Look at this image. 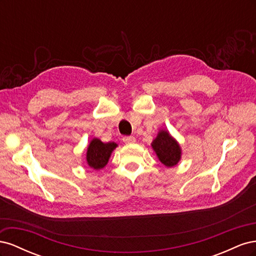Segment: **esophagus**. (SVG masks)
<instances>
[{
  "label": "esophagus",
  "mask_w": 256,
  "mask_h": 256,
  "mask_svg": "<svg viewBox=\"0 0 256 256\" xmlns=\"http://www.w3.org/2000/svg\"><path fill=\"white\" fill-rule=\"evenodd\" d=\"M122 141H124V143H126V144H134V143H136V138L132 136H124Z\"/></svg>",
  "instance_id": "34e87169"
}]
</instances>
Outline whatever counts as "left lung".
I'll return each instance as SVG.
<instances>
[{
  "label": "left lung",
  "mask_w": 256,
  "mask_h": 256,
  "mask_svg": "<svg viewBox=\"0 0 256 256\" xmlns=\"http://www.w3.org/2000/svg\"><path fill=\"white\" fill-rule=\"evenodd\" d=\"M152 147L161 164H164L168 168L176 166L182 158L180 144L166 130L159 131L157 138L152 143Z\"/></svg>",
  "instance_id": "1"
}]
</instances>
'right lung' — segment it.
<instances>
[{
	"mask_svg": "<svg viewBox=\"0 0 256 256\" xmlns=\"http://www.w3.org/2000/svg\"><path fill=\"white\" fill-rule=\"evenodd\" d=\"M118 147V144L114 142L104 143L99 138H92L90 141L88 152L86 161L88 164L94 170H100L106 166L112 152Z\"/></svg>",
	"mask_w": 256,
	"mask_h": 256,
	"instance_id": "obj_1",
	"label": "right lung"
}]
</instances>
